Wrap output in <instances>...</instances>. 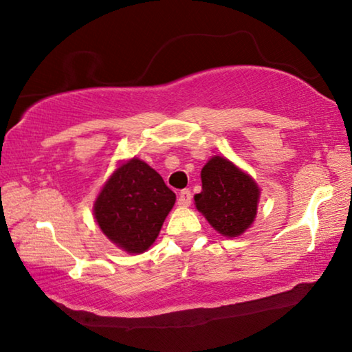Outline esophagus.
Masks as SVG:
<instances>
[{
    "mask_svg": "<svg viewBox=\"0 0 352 352\" xmlns=\"http://www.w3.org/2000/svg\"><path fill=\"white\" fill-rule=\"evenodd\" d=\"M192 202V194L189 189H183V191H180V194H178V205L180 206H189Z\"/></svg>",
    "mask_w": 352,
    "mask_h": 352,
    "instance_id": "esophagus-1",
    "label": "esophagus"
}]
</instances>
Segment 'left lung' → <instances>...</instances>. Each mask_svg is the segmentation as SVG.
Segmentation results:
<instances>
[{
	"mask_svg": "<svg viewBox=\"0 0 352 352\" xmlns=\"http://www.w3.org/2000/svg\"><path fill=\"white\" fill-rule=\"evenodd\" d=\"M260 191L255 182L221 156H213L202 169V192L196 206L224 236H238L252 224Z\"/></svg>",
	"mask_w": 352,
	"mask_h": 352,
	"instance_id": "8db88e82",
	"label": "left lung"
}]
</instances>
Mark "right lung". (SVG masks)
Here are the masks:
<instances>
[{"label": "right lung", "instance_id": "right-lung-1", "mask_svg": "<svg viewBox=\"0 0 352 352\" xmlns=\"http://www.w3.org/2000/svg\"><path fill=\"white\" fill-rule=\"evenodd\" d=\"M174 204L175 194L158 172L133 158L103 186L94 214L111 241L126 252L141 254L153 244Z\"/></svg>", "mask_w": 352, "mask_h": 352}]
</instances>
